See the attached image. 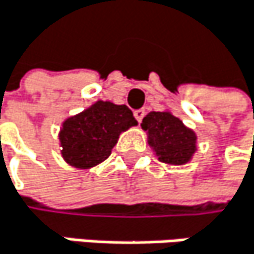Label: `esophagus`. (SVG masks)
I'll return each mask as SVG.
<instances>
[{
	"label": "esophagus",
	"instance_id": "esophagus-1",
	"mask_svg": "<svg viewBox=\"0 0 254 254\" xmlns=\"http://www.w3.org/2000/svg\"><path fill=\"white\" fill-rule=\"evenodd\" d=\"M144 114H146V111H144L143 108H140V110H135V111H134V117H135L138 122H141V120H143Z\"/></svg>",
	"mask_w": 254,
	"mask_h": 254
}]
</instances>
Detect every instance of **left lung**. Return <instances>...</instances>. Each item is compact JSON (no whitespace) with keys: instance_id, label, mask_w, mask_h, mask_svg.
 <instances>
[{"instance_id":"8db88e82","label":"left lung","mask_w":254,"mask_h":254,"mask_svg":"<svg viewBox=\"0 0 254 254\" xmlns=\"http://www.w3.org/2000/svg\"><path fill=\"white\" fill-rule=\"evenodd\" d=\"M147 143L161 162L184 166L197 150V135L170 111H150L141 122Z\"/></svg>"}]
</instances>
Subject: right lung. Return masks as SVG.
Returning <instances> with one entry per match:
<instances>
[{"label": "right lung", "mask_w": 254, "mask_h": 254, "mask_svg": "<svg viewBox=\"0 0 254 254\" xmlns=\"http://www.w3.org/2000/svg\"><path fill=\"white\" fill-rule=\"evenodd\" d=\"M135 125L126 105L98 101L63 122L59 134L62 156L75 169H92L111 155L120 134Z\"/></svg>", "instance_id": "obj_1"}]
</instances>
